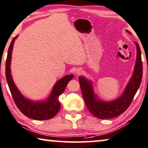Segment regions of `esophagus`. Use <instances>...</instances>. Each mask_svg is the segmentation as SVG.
I'll use <instances>...</instances> for the list:
<instances>
[{"label": "esophagus", "mask_w": 148, "mask_h": 148, "mask_svg": "<svg viewBox=\"0 0 148 148\" xmlns=\"http://www.w3.org/2000/svg\"><path fill=\"white\" fill-rule=\"evenodd\" d=\"M75 73H76V74H80L82 73V70L81 68H76V70H75Z\"/></svg>", "instance_id": "34e87169"}]
</instances>
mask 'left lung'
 Listing matches in <instances>:
<instances>
[{"mask_svg": "<svg viewBox=\"0 0 148 148\" xmlns=\"http://www.w3.org/2000/svg\"><path fill=\"white\" fill-rule=\"evenodd\" d=\"M126 31L132 34L128 30H126ZM134 43L136 46L137 55L133 74L122 96L116 100L110 102L101 100L94 93L92 81L88 80L84 76L79 77V83L84 100L88 110L96 118L110 119L120 116L127 109L133 100L140 86L143 74L140 48L137 42Z\"/></svg>", "mask_w": 148, "mask_h": 148, "instance_id": "8db88e82", "label": "left lung"}]
</instances>
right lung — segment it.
Returning a JSON list of instances; mask_svg holds the SVG:
<instances>
[{
	"label": "right lung",
	"mask_w": 148,
	"mask_h": 148,
	"mask_svg": "<svg viewBox=\"0 0 148 148\" xmlns=\"http://www.w3.org/2000/svg\"><path fill=\"white\" fill-rule=\"evenodd\" d=\"M16 38L17 36L11 42L6 61V78L10 93L18 108L24 115L36 120H49L52 118L60 110L61 104L58 98L64 91L69 81L74 78V75H67L57 82L53 87L49 97L45 100L32 101L25 98L15 85L11 75L10 63L12 52L14 40Z\"/></svg>",
	"instance_id": "add662e5"
}]
</instances>
